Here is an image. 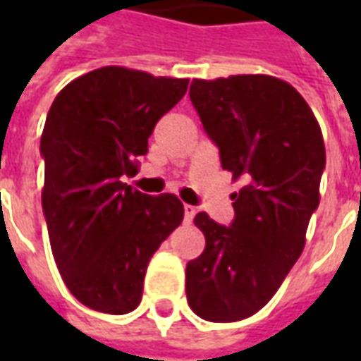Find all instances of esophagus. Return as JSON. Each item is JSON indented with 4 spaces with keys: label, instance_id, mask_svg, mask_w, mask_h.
Returning a JSON list of instances; mask_svg holds the SVG:
<instances>
[{
    "label": "esophagus",
    "instance_id": "34e87169",
    "mask_svg": "<svg viewBox=\"0 0 361 361\" xmlns=\"http://www.w3.org/2000/svg\"><path fill=\"white\" fill-rule=\"evenodd\" d=\"M195 207H191V204H185L183 207V220H185V224H191V220L195 219Z\"/></svg>",
    "mask_w": 361,
    "mask_h": 361
}]
</instances>
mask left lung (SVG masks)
Wrapping results in <instances>:
<instances>
[{"instance_id": "8db88e82", "label": "left lung", "mask_w": 361, "mask_h": 361, "mask_svg": "<svg viewBox=\"0 0 361 361\" xmlns=\"http://www.w3.org/2000/svg\"><path fill=\"white\" fill-rule=\"evenodd\" d=\"M189 98L222 168L247 181L232 195L230 226L197 214L207 245L185 269L193 313L232 323L257 313L302 255L319 207L325 145L302 94L269 75L193 79Z\"/></svg>"}]
</instances>
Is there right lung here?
I'll return each mask as SVG.
<instances>
[{
	"mask_svg": "<svg viewBox=\"0 0 361 361\" xmlns=\"http://www.w3.org/2000/svg\"><path fill=\"white\" fill-rule=\"evenodd\" d=\"M188 79L102 67L51 104L42 139V211L59 274L90 310L123 315L142 298L150 257L183 220L172 193L147 195L121 181L137 173L158 119Z\"/></svg>",
	"mask_w": 361,
	"mask_h": 361,
	"instance_id": "obj_1",
	"label": "right lung"
}]
</instances>
